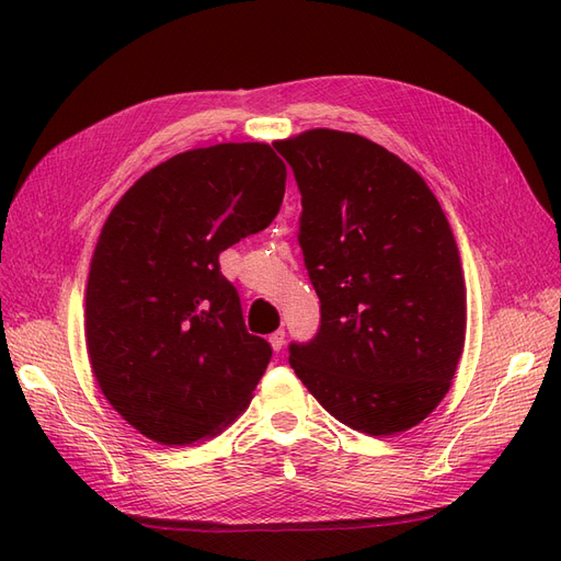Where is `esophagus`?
Wrapping results in <instances>:
<instances>
[{
	"instance_id": "obj_1",
	"label": "esophagus",
	"mask_w": 561,
	"mask_h": 561,
	"mask_svg": "<svg viewBox=\"0 0 561 561\" xmlns=\"http://www.w3.org/2000/svg\"><path fill=\"white\" fill-rule=\"evenodd\" d=\"M268 342H271V346H274V351H280L285 346V330H276L268 336Z\"/></svg>"
}]
</instances>
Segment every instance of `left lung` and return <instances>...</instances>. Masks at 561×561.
I'll return each instance as SVG.
<instances>
[{"instance_id":"1","label":"left lung","mask_w":561,"mask_h":561,"mask_svg":"<svg viewBox=\"0 0 561 561\" xmlns=\"http://www.w3.org/2000/svg\"><path fill=\"white\" fill-rule=\"evenodd\" d=\"M301 194L299 248L320 299L301 383L348 428L393 435L447 396L466 339V285L423 178L363 135L316 128L274 142Z\"/></svg>"}]
</instances>
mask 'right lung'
Listing matches in <instances>:
<instances>
[{
	"mask_svg": "<svg viewBox=\"0 0 561 561\" xmlns=\"http://www.w3.org/2000/svg\"><path fill=\"white\" fill-rule=\"evenodd\" d=\"M285 163L264 142L192 149L145 173L100 233L87 287L98 386L135 431L192 445L245 410L271 360L219 252L280 210Z\"/></svg>",
	"mask_w": 561,
	"mask_h": 561,
	"instance_id": "obj_1",
	"label": "right lung"
}]
</instances>
